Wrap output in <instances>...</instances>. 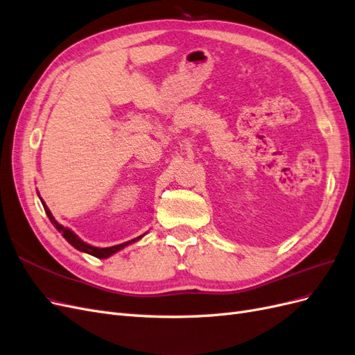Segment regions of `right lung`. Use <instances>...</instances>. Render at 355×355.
Here are the masks:
<instances>
[{
    "instance_id": "obj_1",
    "label": "right lung",
    "mask_w": 355,
    "mask_h": 355,
    "mask_svg": "<svg viewBox=\"0 0 355 355\" xmlns=\"http://www.w3.org/2000/svg\"><path fill=\"white\" fill-rule=\"evenodd\" d=\"M41 202H42V207H44V210H46V213H47V216H49L50 222L53 223V227H55L59 232H62V235H63V237H65V240H67L69 244H72L77 250L89 253V254H92V256H94V257H99V259H105V257H108V256L114 254L115 252L121 250L123 247H125V245H128L130 243H133V241H136V240H139V239L142 237V235H141V237L133 239V240H130V241H125V243H123V244H116V245H112V247H105V249H99V247H93V245H90V244H87V243H84L83 240H80V239L77 237V235H75L71 230H68V228H65V227H62L60 223H58V222L55 220V218H53V214H51V211L49 210V207L44 204V201L41 200Z\"/></svg>"
}]
</instances>
